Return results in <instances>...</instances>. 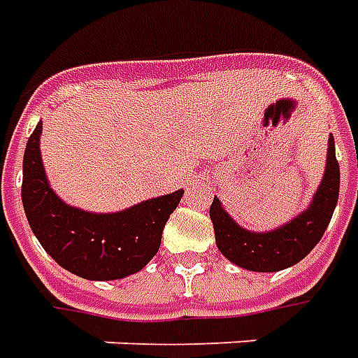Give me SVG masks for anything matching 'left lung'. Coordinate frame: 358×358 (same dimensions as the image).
Segmentation results:
<instances>
[{"instance_id":"obj_1","label":"left lung","mask_w":358,"mask_h":358,"mask_svg":"<svg viewBox=\"0 0 358 358\" xmlns=\"http://www.w3.org/2000/svg\"><path fill=\"white\" fill-rule=\"evenodd\" d=\"M339 196V164L334 136L328 138V159L320 187L305 212L272 231H248L222 208L220 199L210 206L215 245L220 252L250 272H280L296 264L313 250L328 229Z\"/></svg>"}]
</instances>
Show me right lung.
<instances>
[{
  "label": "right lung",
  "instance_id": "obj_1",
  "mask_svg": "<svg viewBox=\"0 0 358 358\" xmlns=\"http://www.w3.org/2000/svg\"><path fill=\"white\" fill-rule=\"evenodd\" d=\"M42 121L30 134L22 158V206L40 245L57 264L92 281L121 280L156 256L162 231L183 191L141 204L92 214L65 204L48 183L40 154Z\"/></svg>",
  "mask_w": 358,
  "mask_h": 358
}]
</instances>
